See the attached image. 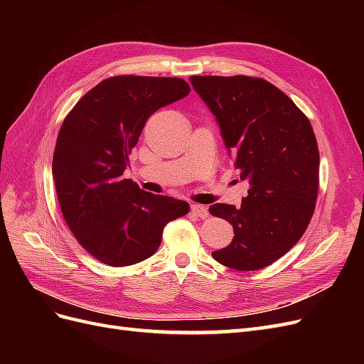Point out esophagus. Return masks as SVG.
Returning <instances> with one entry per match:
<instances>
[{
  "mask_svg": "<svg viewBox=\"0 0 364 364\" xmlns=\"http://www.w3.org/2000/svg\"><path fill=\"white\" fill-rule=\"evenodd\" d=\"M191 213H193L196 217H199V218H202V220L209 215L208 209H206L205 206H202V205H191Z\"/></svg>",
  "mask_w": 364,
  "mask_h": 364,
  "instance_id": "esophagus-1",
  "label": "esophagus"
}]
</instances>
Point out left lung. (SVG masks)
I'll return each mask as SVG.
<instances>
[{
	"label": "left lung",
	"mask_w": 364,
	"mask_h": 364,
	"mask_svg": "<svg viewBox=\"0 0 364 364\" xmlns=\"http://www.w3.org/2000/svg\"><path fill=\"white\" fill-rule=\"evenodd\" d=\"M190 82L215 115L240 179L249 181L240 208H209L234 228L230 245L213 257L235 270L267 267L301 240L314 214L318 149L310 119L258 77L191 75Z\"/></svg>",
	"instance_id": "left-lung-1"
}]
</instances>
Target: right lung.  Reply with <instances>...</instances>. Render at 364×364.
Here are the masks:
<instances>
[{
  "mask_svg": "<svg viewBox=\"0 0 364 364\" xmlns=\"http://www.w3.org/2000/svg\"><path fill=\"white\" fill-rule=\"evenodd\" d=\"M190 94L179 77L115 75L87 91L59 130L53 178L65 222L91 255L112 267L151 257L168 222L190 205L123 178L146 121Z\"/></svg>",
  "mask_w": 364,
  "mask_h": 364,
  "instance_id": "1",
  "label": "right lung"
}]
</instances>
